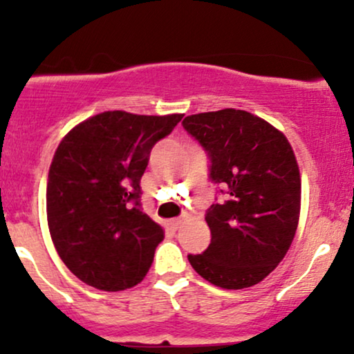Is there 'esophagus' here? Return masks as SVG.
I'll use <instances>...</instances> for the list:
<instances>
[{
	"mask_svg": "<svg viewBox=\"0 0 354 354\" xmlns=\"http://www.w3.org/2000/svg\"><path fill=\"white\" fill-rule=\"evenodd\" d=\"M168 225H169V228H171V230H174V231H176L178 228H180L181 221H180V219H169V221H168Z\"/></svg>",
	"mask_w": 354,
	"mask_h": 354,
	"instance_id": "obj_1",
	"label": "esophagus"
}]
</instances>
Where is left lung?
<instances>
[{
    "mask_svg": "<svg viewBox=\"0 0 354 354\" xmlns=\"http://www.w3.org/2000/svg\"><path fill=\"white\" fill-rule=\"evenodd\" d=\"M183 128L208 154L209 180L225 196L206 211L211 243L188 254L191 266L219 288L253 286L281 263L298 228L301 180L291 145L233 108L186 116Z\"/></svg>",
    "mask_w": 354,
    "mask_h": 354,
    "instance_id": "1",
    "label": "left lung"
}]
</instances>
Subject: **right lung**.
Returning a JSON list of instances; mask_svg holds the SVG:
<instances>
[{
  "mask_svg": "<svg viewBox=\"0 0 354 354\" xmlns=\"http://www.w3.org/2000/svg\"><path fill=\"white\" fill-rule=\"evenodd\" d=\"M183 115L104 111L71 129L48 174L51 239L81 281L121 291L143 281L163 228L141 211V176L153 146Z\"/></svg>",
  "mask_w": 354,
  "mask_h": 354,
  "instance_id": "add662e5",
  "label": "right lung"
}]
</instances>
